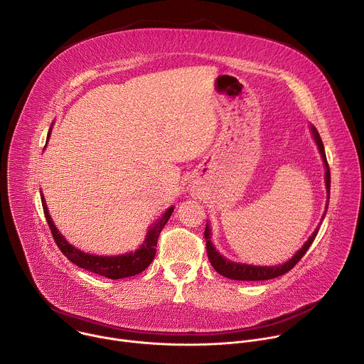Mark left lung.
Returning <instances> with one entry per match:
<instances>
[{
	"label": "left lung",
	"instance_id": "1",
	"mask_svg": "<svg viewBox=\"0 0 364 364\" xmlns=\"http://www.w3.org/2000/svg\"><path fill=\"white\" fill-rule=\"evenodd\" d=\"M311 131H313V136L316 139V144L318 145V149L321 152V157H323V161H324V167H326V186H327V193L330 194V167H328V163H327L324 145H323V141H321L320 134L316 129V127H311ZM328 200H330V197H328ZM328 200H327V205H326V213H327V209H328ZM326 213L323 215V219H324ZM317 233H318V228L314 230V233L309 236V239L304 243V246L289 259L288 262H285L282 265H277V267H253V265H246V264L230 262L229 259L223 257L215 249L213 243L210 242L209 225H205L204 239H205L207 256H209V261H210L212 267L216 269V272H219L220 275H223V277H226L229 279H235V281H267V279L278 278V277L287 274L288 271H291L299 262V259L305 255V252L309 249L311 243L314 242Z\"/></svg>",
	"mask_w": 364,
	"mask_h": 364
}]
</instances>
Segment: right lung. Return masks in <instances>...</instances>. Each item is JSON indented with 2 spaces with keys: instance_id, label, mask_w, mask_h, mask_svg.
I'll return each mask as SVG.
<instances>
[{
  "instance_id": "right-lung-1",
  "label": "right lung",
  "mask_w": 364,
  "mask_h": 364,
  "mask_svg": "<svg viewBox=\"0 0 364 364\" xmlns=\"http://www.w3.org/2000/svg\"><path fill=\"white\" fill-rule=\"evenodd\" d=\"M50 132H51V128L47 134V141L50 138ZM41 204H43L44 216H46V220L51 230V235H53V239H55L56 245L59 246V249L62 250V253L69 259L70 262H73L79 268H83L86 271H90L93 274H97L100 277H105L109 279H121V278L134 277L148 268V265L152 262V259L155 256V252H157L155 246H157L159 236H160L163 228L166 226V223L168 222L171 213L174 212V205L170 207V209H167L164 216L154 226L149 228L144 243L135 252H129V253L118 255V256H97V255H90V253H85V252L79 250L77 247L70 245L63 237V235L59 233L53 220H51V218L48 215V209H47V204L44 201L43 193H41Z\"/></svg>"
}]
</instances>
